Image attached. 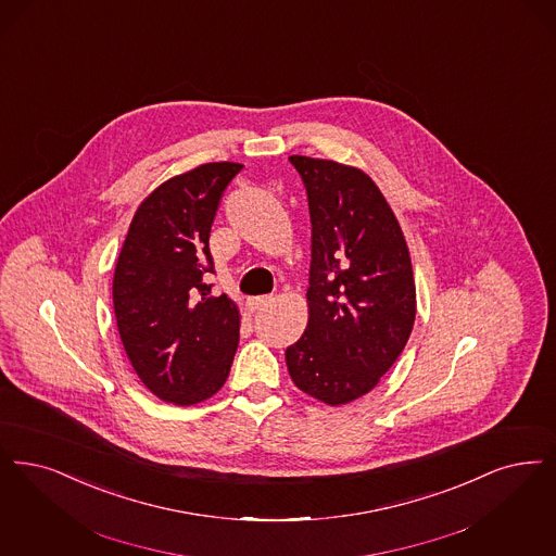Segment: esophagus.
Instances as JSON below:
<instances>
[{
  "label": "esophagus",
  "instance_id": "1",
  "mask_svg": "<svg viewBox=\"0 0 556 556\" xmlns=\"http://www.w3.org/2000/svg\"><path fill=\"white\" fill-rule=\"evenodd\" d=\"M268 304H270V295H256V298H250V300H248V311H265Z\"/></svg>",
  "mask_w": 556,
  "mask_h": 556
}]
</instances>
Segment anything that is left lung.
<instances>
[{"label": "left lung", "instance_id": "1", "mask_svg": "<svg viewBox=\"0 0 556 556\" xmlns=\"http://www.w3.org/2000/svg\"><path fill=\"white\" fill-rule=\"evenodd\" d=\"M312 223L308 325L286 350L293 384L327 405L370 393L416 320L409 250L389 202L362 169L291 155Z\"/></svg>", "mask_w": 556, "mask_h": 556}]
</instances>
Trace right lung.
I'll list each match as a JSON object with an SVG mask.
<instances>
[{
	"label": "right lung",
	"mask_w": 556,
	"mask_h": 556,
	"mask_svg": "<svg viewBox=\"0 0 556 556\" xmlns=\"http://www.w3.org/2000/svg\"><path fill=\"white\" fill-rule=\"evenodd\" d=\"M244 165L204 163L163 181L134 213L113 273V311L138 378L159 400L192 405L227 380L240 341L238 304L211 295V225Z\"/></svg>",
	"instance_id": "add662e5"
}]
</instances>
